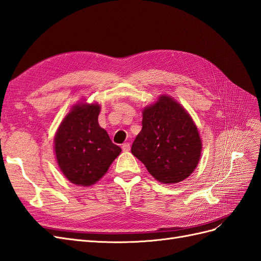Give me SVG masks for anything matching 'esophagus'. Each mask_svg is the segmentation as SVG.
<instances>
[{
    "instance_id": "esophagus-1",
    "label": "esophagus",
    "mask_w": 261,
    "mask_h": 261,
    "mask_svg": "<svg viewBox=\"0 0 261 261\" xmlns=\"http://www.w3.org/2000/svg\"><path fill=\"white\" fill-rule=\"evenodd\" d=\"M121 147H122V151H124V152H128V151H130V143H128V142H126V143H123Z\"/></svg>"
}]
</instances>
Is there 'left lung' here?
<instances>
[{"instance_id": "1", "label": "left lung", "mask_w": 261, "mask_h": 261, "mask_svg": "<svg viewBox=\"0 0 261 261\" xmlns=\"http://www.w3.org/2000/svg\"><path fill=\"white\" fill-rule=\"evenodd\" d=\"M142 114V130L132 144V154L160 182L182 181L197 167L202 151L197 125L167 95L160 96Z\"/></svg>"}]
</instances>
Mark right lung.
<instances>
[{
    "label": "right lung",
    "mask_w": 261,
    "mask_h": 261,
    "mask_svg": "<svg viewBox=\"0 0 261 261\" xmlns=\"http://www.w3.org/2000/svg\"><path fill=\"white\" fill-rule=\"evenodd\" d=\"M99 113L98 103H76L56 133L58 165L74 185L88 187L97 182L121 153L107 131L100 128Z\"/></svg>",
    "instance_id": "1"
}]
</instances>
